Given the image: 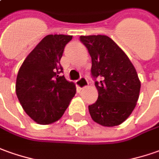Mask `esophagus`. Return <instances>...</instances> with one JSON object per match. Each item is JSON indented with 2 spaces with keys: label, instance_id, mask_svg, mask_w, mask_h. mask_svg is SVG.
Here are the masks:
<instances>
[{
  "label": "esophagus",
  "instance_id": "esophagus-1",
  "mask_svg": "<svg viewBox=\"0 0 159 159\" xmlns=\"http://www.w3.org/2000/svg\"><path fill=\"white\" fill-rule=\"evenodd\" d=\"M76 85H77V86L80 89H83V88H85V87L87 86L88 81H87V80H86V78L81 77L79 80L76 81Z\"/></svg>",
  "mask_w": 159,
  "mask_h": 159
}]
</instances>
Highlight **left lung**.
I'll return each instance as SVG.
<instances>
[{"label":"left lung","instance_id":"obj_1","mask_svg":"<svg viewBox=\"0 0 159 159\" xmlns=\"http://www.w3.org/2000/svg\"><path fill=\"white\" fill-rule=\"evenodd\" d=\"M92 58V75L98 93L88 107L94 122L107 127L128 119L139 97L140 80L134 66L121 48L107 35L80 36Z\"/></svg>","mask_w":159,"mask_h":159}]
</instances>
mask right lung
I'll list each match as a JSON object with an SVG mask.
<instances>
[{
	"mask_svg": "<svg viewBox=\"0 0 159 159\" xmlns=\"http://www.w3.org/2000/svg\"><path fill=\"white\" fill-rule=\"evenodd\" d=\"M72 35L49 34L34 48L20 66L15 92L23 110L34 121L49 125L63 116L76 93L73 82L61 76V61Z\"/></svg>",
	"mask_w": 159,
	"mask_h": 159,
	"instance_id": "1",
	"label": "right lung"
}]
</instances>
